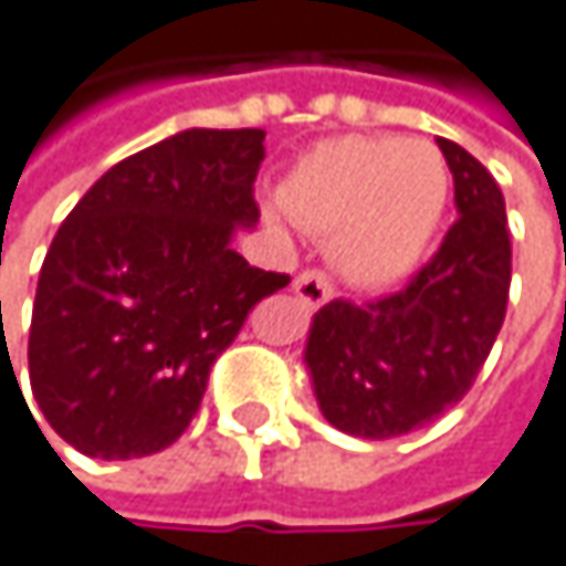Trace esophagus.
<instances>
[{"label":"esophagus","mask_w":566,"mask_h":566,"mask_svg":"<svg viewBox=\"0 0 566 566\" xmlns=\"http://www.w3.org/2000/svg\"><path fill=\"white\" fill-rule=\"evenodd\" d=\"M295 295H298L305 305H325V302L335 295V285H332V277H328L322 268H305V271L295 277Z\"/></svg>","instance_id":"1"}]
</instances>
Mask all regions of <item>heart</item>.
<instances>
[{
	"label": "heart",
	"instance_id": "heart-1",
	"mask_svg": "<svg viewBox=\"0 0 566 566\" xmlns=\"http://www.w3.org/2000/svg\"><path fill=\"white\" fill-rule=\"evenodd\" d=\"M451 198V171L431 142L348 135L315 145L281 185V205L328 238L332 264L361 289L405 277L428 251Z\"/></svg>",
	"mask_w": 566,
	"mask_h": 566
}]
</instances>
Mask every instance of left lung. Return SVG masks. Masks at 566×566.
Returning a JSON list of instances; mask_svg holds the SVG:
<instances>
[{"label":"left lung","mask_w":566,"mask_h":566,"mask_svg":"<svg viewBox=\"0 0 566 566\" xmlns=\"http://www.w3.org/2000/svg\"><path fill=\"white\" fill-rule=\"evenodd\" d=\"M454 175L458 221L434 258L388 298L328 302L305 361L328 424L388 441L454 408L484 368L507 315L511 231L494 175L438 138Z\"/></svg>","instance_id":"8db88e82"}]
</instances>
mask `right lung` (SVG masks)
I'll use <instances>...</instances> for the list:
<instances>
[{"mask_svg": "<svg viewBox=\"0 0 566 566\" xmlns=\"http://www.w3.org/2000/svg\"><path fill=\"white\" fill-rule=\"evenodd\" d=\"M261 142V128L178 132L112 165L55 231L29 381L75 451L128 461L178 441L248 312L292 281L231 248L258 221Z\"/></svg>", "mask_w": 566, "mask_h": 566, "instance_id": "right-lung-1", "label": "right lung"}]
</instances>
